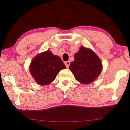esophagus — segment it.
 <instances>
[{"mask_svg":"<svg viewBox=\"0 0 130 130\" xmlns=\"http://www.w3.org/2000/svg\"><path fill=\"white\" fill-rule=\"evenodd\" d=\"M65 66H66L67 68H68L70 65V61H67V62H65Z\"/></svg>","mask_w":130,"mask_h":130,"instance_id":"1","label":"esophagus"}]
</instances>
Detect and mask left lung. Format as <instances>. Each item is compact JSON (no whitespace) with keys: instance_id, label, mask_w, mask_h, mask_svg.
Segmentation results:
<instances>
[{"instance_id":"1","label":"left lung","mask_w":130,"mask_h":130,"mask_svg":"<svg viewBox=\"0 0 130 130\" xmlns=\"http://www.w3.org/2000/svg\"><path fill=\"white\" fill-rule=\"evenodd\" d=\"M74 57V60L70 63L69 68L76 80L87 84L97 78L102 70V63L96 54L82 46Z\"/></svg>"}]
</instances>
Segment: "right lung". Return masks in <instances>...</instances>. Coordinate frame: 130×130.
<instances>
[{"instance_id":"obj_1","label":"right lung","mask_w":130,"mask_h":130,"mask_svg":"<svg viewBox=\"0 0 130 130\" xmlns=\"http://www.w3.org/2000/svg\"><path fill=\"white\" fill-rule=\"evenodd\" d=\"M64 68L65 65L62 59L47 50L33 59L30 66V72L38 84L47 85L51 83L58 73Z\"/></svg>"}]
</instances>
